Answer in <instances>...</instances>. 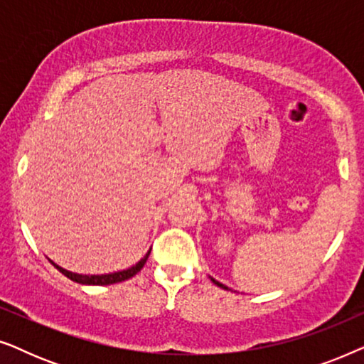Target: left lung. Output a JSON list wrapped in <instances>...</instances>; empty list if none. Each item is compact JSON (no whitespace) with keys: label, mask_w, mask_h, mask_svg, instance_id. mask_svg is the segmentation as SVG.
Returning <instances> with one entry per match:
<instances>
[{"label":"left lung","mask_w":364,"mask_h":364,"mask_svg":"<svg viewBox=\"0 0 364 364\" xmlns=\"http://www.w3.org/2000/svg\"><path fill=\"white\" fill-rule=\"evenodd\" d=\"M210 280H212L213 283H215V285H217V287H220V288H223V290H228V287H225V285H223V283H220V282H217V280H215V278H212V277H210Z\"/></svg>","instance_id":"left-lung-1"}]
</instances>
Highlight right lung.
Returning a JSON list of instances; mask_svg holds the SVG:
<instances>
[{"label": "right lung", "instance_id": "right-lung-1", "mask_svg": "<svg viewBox=\"0 0 364 364\" xmlns=\"http://www.w3.org/2000/svg\"><path fill=\"white\" fill-rule=\"evenodd\" d=\"M151 255V250L146 253V257L141 258L136 265H132L131 268H127V270H121V272H114V273H104V275H82V273H74V272H69L66 268L59 267L54 263L53 260H49L53 263L54 267L58 268L59 272L63 273L64 277H68L69 280L76 282V283H81V285H97V287H104V285H112V283H119V282H124V280H129V278H132L136 273H139L142 270V267L146 265L147 258Z\"/></svg>", "mask_w": 364, "mask_h": 364}]
</instances>
